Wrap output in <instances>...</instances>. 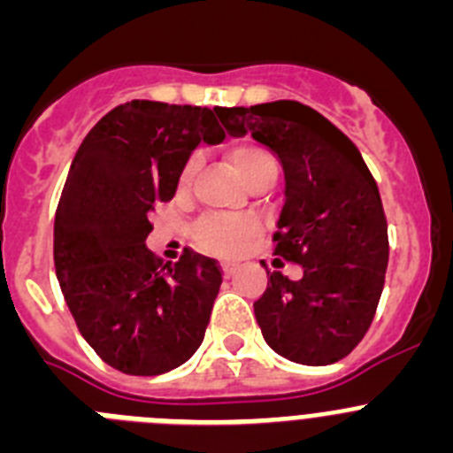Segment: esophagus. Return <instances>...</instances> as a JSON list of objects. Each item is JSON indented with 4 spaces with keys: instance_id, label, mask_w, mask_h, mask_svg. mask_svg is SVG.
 Instances as JSON below:
<instances>
[{
    "instance_id": "34e87169",
    "label": "esophagus",
    "mask_w": 453,
    "mask_h": 453,
    "mask_svg": "<svg viewBox=\"0 0 453 453\" xmlns=\"http://www.w3.org/2000/svg\"><path fill=\"white\" fill-rule=\"evenodd\" d=\"M222 270H224V274L229 276V274H234V270H235V263L234 261H222Z\"/></svg>"
}]
</instances>
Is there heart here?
<instances>
[{"mask_svg":"<svg viewBox=\"0 0 453 453\" xmlns=\"http://www.w3.org/2000/svg\"><path fill=\"white\" fill-rule=\"evenodd\" d=\"M231 161H234L235 170L240 172V177L250 179L263 163L272 161V154L267 150H263L261 145H254V142H240L231 150ZM199 163H202V156L192 154L188 158V163L181 170V183L186 186L188 181H192L195 172L199 170ZM256 229V224L251 219L242 218H206L197 226V240L199 245L206 247V250H231L234 245H238L240 240L250 235Z\"/></svg>","mask_w":453,"mask_h":453,"instance_id":"obj_1","label":"heart"}]
</instances>
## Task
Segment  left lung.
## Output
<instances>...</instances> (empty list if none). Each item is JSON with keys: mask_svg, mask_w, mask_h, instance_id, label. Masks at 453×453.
I'll use <instances>...</instances> for the list:
<instances>
[{"mask_svg": "<svg viewBox=\"0 0 453 453\" xmlns=\"http://www.w3.org/2000/svg\"><path fill=\"white\" fill-rule=\"evenodd\" d=\"M219 119L270 147L286 177L272 240L303 276L267 272L254 302L263 338L288 361L331 365L361 342L381 299L390 245L379 186L354 142L306 104L222 108Z\"/></svg>", "mask_w": 453, "mask_h": 453, "instance_id": "8db88e82", "label": "left lung"}]
</instances>
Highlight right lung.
<instances>
[{
  "mask_svg": "<svg viewBox=\"0 0 453 453\" xmlns=\"http://www.w3.org/2000/svg\"><path fill=\"white\" fill-rule=\"evenodd\" d=\"M222 108L119 104L83 138L54 219V265L88 345L134 376L183 365L202 345L222 286L215 258L179 263L145 247L150 213L174 197L199 142H222Z\"/></svg>",
  "mask_w": 453,
  "mask_h": 453,
  "instance_id": "right-lung-1",
  "label": "right lung"
}]
</instances>
